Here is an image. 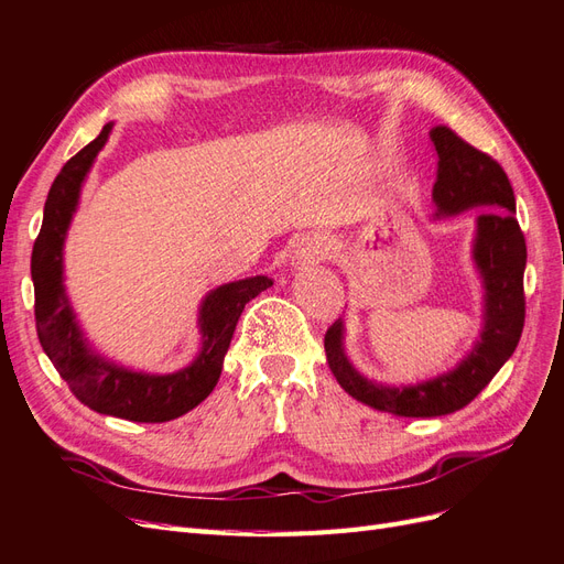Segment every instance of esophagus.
I'll return each mask as SVG.
<instances>
[{"label":"esophagus","instance_id":"esophagus-1","mask_svg":"<svg viewBox=\"0 0 564 564\" xmlns=\"http://www.w3.org/2000/svg\"><path fill=\"white\" fill-rule=\"evenodd\" d=\"M326 252H328V248H326L324 240H319V238H305L295 248L293 267L307 269V267H312L316 262H322V259L326 257Z\"/></svg>","mask_w":564,"mask_h":564}]
</instances>
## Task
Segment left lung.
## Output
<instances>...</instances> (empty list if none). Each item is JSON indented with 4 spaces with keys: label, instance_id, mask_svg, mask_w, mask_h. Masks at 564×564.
Segmentation results:
<instances>
[{
    "label": "left lung",
    "instance_id": "1",
    "mask_svg": "<svg viewBox=\"0 0 564 564\" xmlns=\"http://www.w3.org/2000/svg\"><path fill=\"white\" fill-rule=\"evenodd\" d=\"M438 154L433 205L436 219L490 207L476 216L471 262L481 281V330L469 352L438 377L388 386L359 373L345 352V319L326 330L328 367L348 395L395 416H443L479 395L512 357L524 328L527 242L514 216V193L498 162L471 148L451 128H431Z\"/></svg>",
    "mask_w": 564,
    "mask_h": 564
}]
</instances>
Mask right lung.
Listing matches in <instances>:
<instances>
[{
  "instance_id": "1",
  "label": "right lung",
  "mask_w": 564,
  "mask_h": 564,
  "mask_svg": "<svg viewBox=\"0 0 564 564\" xmlns=\"http://www.w3.org/2000/svg\"><path fill=\"white\" fill-rule=\"evenodd\" d=\"M111 128L113 123H107L102 133L70 156L50 187L31 259L37 338L83 405L128 422L159 424L191 412L214 391L245 305L271 288L273 281L269 276L230 281L202 297L197 310L199 350L193 362L178 371H135L99 355L85 338L66 295L64 242L78 209L83 183L107 144Z\"/></svg>"
}]
</instances>
